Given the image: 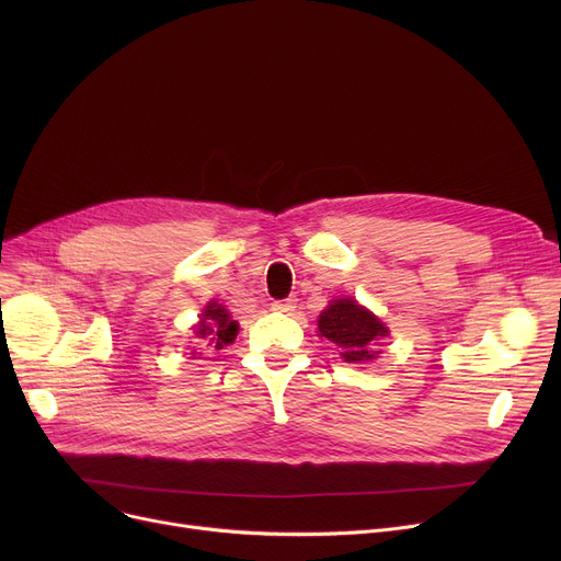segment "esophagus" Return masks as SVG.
I'll return each instance as SVG.
<instances>
[{"label": "esophagus", "instance_id": "obj_1", "mask_svg": "<svg viewBox=\"0 0 561 561\" xmlns=\"http://www.w3.org/2000/svg\"><path fill=\"white\" fill-rule=\"evenodd\" d=\"M272 308L276 310V312H285V314H289L291 310L297 308V301L295 299H285V301H274L272 304Z\"/></svg>", "mask_w": 561, "mask_h": 561}]
</instances>
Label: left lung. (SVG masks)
Instances as JSON below:
<instances>
[{
    "label": "left lung",
    "instance_id": "obj_1",
    "mask_svg": "<svg viewBox=\"0 0 561 561\" xmlns=\"http://www.w3.org/2000/svg\"><path fill=\"white\" fill-rule=\"evenodd\" d=\"M319 335L340 346L344 363H367L381 352L375 350L377 340L388 335V327L356 299H333L317 319Z\"/></svg>",
    "mask_w": 561,
    "mask_h": 561
}]
</instances>
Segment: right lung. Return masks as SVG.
<instances>
[{"label":"right lung","instance_id":"add662e5","mask_svg":"<svg viewBox=\"0 0 561 561\" xmlns=\"http://www.w3.org/2000/svg\"><path fill=\"white\" fill-rule=\"evenodd\" d=\"M237 322L230 317V312L226 310V306L211 301L205 306L201 322L196 324V335L207 340L209 344H215L217 350H224V346L232 344V340L237 337Z\"/></svg>","mask_w":561,"mask_h":561}]
</instances>
